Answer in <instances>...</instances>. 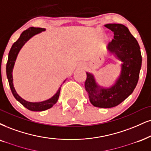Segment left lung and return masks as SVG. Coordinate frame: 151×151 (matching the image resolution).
Here are the masks:
<instances>
[{
  "label": "left lung",
  "instance_id": "8db88e82",
  "mask_svg": "<svg viewBox=\"0 0 151 151\" xmlns=\"http://www.w3.org/2000/svg\"><path fill=\"white\" fill-rule=\"evenodd\" d=\"M105 27L114 34L107 49L122 62L120 75L112 87L104 88L96 84L92 73L87 72L85 88L93 106L107 109L119 105L133 92L139 81L142 57L138 42L125 26L108 24Z\"/></svg>",
  "mask_w": 151,
  "mask_h": 151
}]
</instances>
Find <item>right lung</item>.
<instances>
[{
  "label": "right lung",
  "mask_w": 151,
  "mask_h": 151,
  "mask_svg": "<svg viewBox=\"0 0 151 151\" xmlns=\"http://www.w3.org/2000/svg\"><path fill=\"white\" fill-rule=\"evenodd\" d=\"M45 30V29H42V28L30 27L29 29H27L26 31H23L18 40H17L15 42H14V44L12 45V47H11L10 52H9L8 59H7V62L6 65L7 77L13 96H14V98H15L19 103H21L24 107L32 111H45V110L49 109L50 108L52 107L53 106L57 103V101H58L61 85L59 88V90H57V93H56L55 95H54L52 98L46 100V101L41 102L27 101H26V100H24V99L20 97V96L18 95L17 93L15 90H14V85H13L12 83V70L19 52L20 51V50H21L22 47H23L24 45L25 44L31 37L38 34L39 33L42 32V31H44Z\"/></svg>",
  "instance_id": "add662e5"
}]
</instances>
